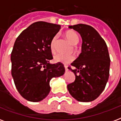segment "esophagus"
<instances>
[{
  "label": "esophagus",
  "instance_id": "esophagus-1",
  "mask_svg": "<svg viewBox=\"0 0 121 121\" xmlns=\"http://www.w3.org/2000/svg\"><path fill=\"white\" fill-rule=\"evenodd\" d=\"M65 71H66V72H67L68 70V68H67V66H66V65H65Z\"/></svg>",
  "mask_w": 121,
  "mask_h": 121
}]
</instances>
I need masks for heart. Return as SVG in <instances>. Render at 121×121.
I'll return each instance as SVG.
<instances>
[{
    "mask_svg": "<svg viewBox=\"0 0 121 121\" xmlns=\"http://www.w3.org/2000/svg\"><path fill=\"white\" fill-rule=\"evenodd\" d=\"M65 35L67 39L70 42V43L72 44L73 45H75L79 41V37L75 31L69 30L65 33ZM58 36H55L52 38L50 43V49L52 53H54L55 51V45ZM75 57L73 55H66L59 53L54 56V61L56 63H61L63 64H68L72 61H73Z\"/></svg>",
    "mask_w": 121,
    "mask_h": 121,
    "instance_id": "obj_1",
    "label": "heart"
}]
</instances>
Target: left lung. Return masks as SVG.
I'll return each instance as SVG.
<instances>
[{"label": "left lung", "instance_id": "left-lung-1", "mask_svg": "<svg viewBox=\"0 0 121 121\" xmlns=\"http://www.w3.org/2000/svg\"><path fill=\"white\" fill-rule=\"evenodd\" d=\"M82 39V53L68 67L75 75L67 85L70 95L79 102L96 99L103 92L109 77L111 60L107 44L94 27L83 24L70 26Z\"/></svg>", "mask_w": 121, "mask_h": 121}]
</instances>
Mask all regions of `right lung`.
I'll use <instances>...</instances> for the list:
<instances>
[{
    "label": "right lung",
    "mask_w": 121,
    "mask_h": 121,
    "mask_svg": "<svg viewBox=\"0 0 121 121\" xmlns=\"http://www.w3.org/2000/svg\"><path fill=\"white\" fill-rule=\"evenodd\" d=\"M61 26L39 21L30 25L17 38L10 56L11 73L18 92L25 99L39 102L47 97L49 82L65 73L61 63L53 59L50 43Z\"/></svg>",
    "instance_id": "add662e5"
}]
</instances>
